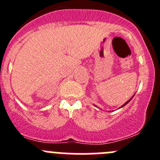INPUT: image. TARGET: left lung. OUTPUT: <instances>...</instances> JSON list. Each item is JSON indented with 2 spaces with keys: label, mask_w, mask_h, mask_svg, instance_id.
<instances>
[{
  "label": "left lung",
  "mask_w": 160,
  "mask_h": 160,
  "mask_svg": "<svg viewBox=\"0 0 160 160\" xmlns=\"http://www.w3.org/2000/svg\"><path fill=\"white\" fill-rule=\"evenodd\" d=\"M132 98H133V97H132V98H131V99H130V100H128V102H126V103H125V104H123V105H122V106H121V107H120V108H122V107H123V106H124V105H127V104H128V102H130V101H131V99H132Z\"/></svg>",
  "instance_id": "left-lung-1"
}]
</instances>
